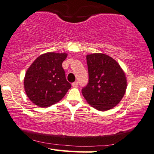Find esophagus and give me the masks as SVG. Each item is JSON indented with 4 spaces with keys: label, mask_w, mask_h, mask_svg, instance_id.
Here are the masks:
<instances>
[{
    "label": "esophagus",
    "mask_w": 154,
    "mask_h": 154,
    "mask_svg": "<svg viewBox=\"0 0 154 154\" xmlns=\"http://www.w3.org/2000/svg\"><path fill=\"white\" fill-rule=\"evenodd\" d=\"M72 86H73L74 88H77V86H78V82H77V81H75V82L72 83Z\"/></svg>",
    "instance_id": "34e87169"
}]
</instances>
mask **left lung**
<instances>
[{
    "instance_id": "left-lung-1",
    "label": "left lung",
    "mask_w": 154,
    "mask_h": 154,
    "mask_svg": "<svg viewBox=\"0 0 154 154\" xmlns=\"http://www.w3.org/2000/svg\"><path fill=\"white\" fill-rule=\"evenodd\" d=\"M86 59L89 81L82 90L83 96L97 110H109L121 101L126 91L125 72L108 55L89 54Z\"/></svg>"
}]
</instances>
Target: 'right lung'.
<instances>
[{
    "label": "right lung",
    "instance_id": "1",
    "mask_svg": "<svg viewBox=\"0 0 154 154\" xmlns=\"http://www.w3.org/2000/svg\"><path fill=\"white\" fill-rule=\"evenodd\" d=\"M65 53L48 52L40 55L26 70L24 85L29 100L39 107L58 103L71 88L62 67Z\"/></svg>",
    "mask_w": 154,
    "mask_h": 154
}]
</instances>
